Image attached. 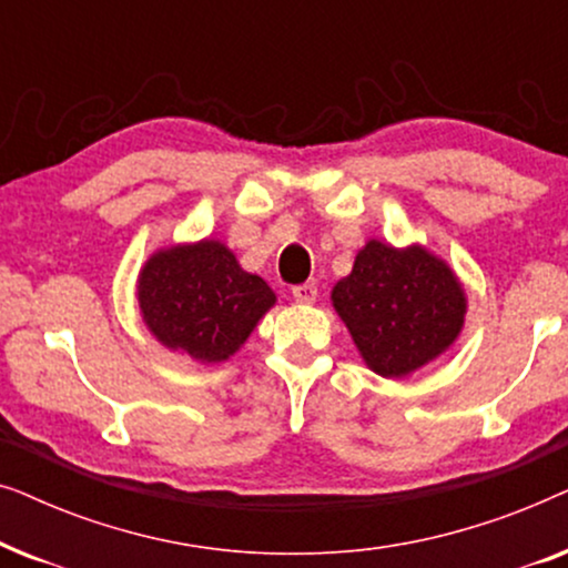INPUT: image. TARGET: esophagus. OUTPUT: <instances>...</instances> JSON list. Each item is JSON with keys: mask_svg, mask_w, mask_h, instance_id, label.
I'll use <instances>...</instances> for the list:
<instances>
[{"mask_svg": "<svg viewBox=\"0 0 568 568\" xmlns=\"http://www.w3.org/2000/svg\"><path fill=\"white\" fill-rule=\"evenodd\" d=\"M292 297L300 302V305H313L317 300V286L315 284H297L292 286Z\"/></svg>", "mask_w": 568, "mask_h": 568, "instance_id": "1", "label": "esophagus"}]
</instances>
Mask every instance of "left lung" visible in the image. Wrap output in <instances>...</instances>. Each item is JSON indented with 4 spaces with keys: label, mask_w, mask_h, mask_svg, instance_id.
<instances>
[{
    "label": "left lung",
    "mask_w": 568,
    "mask_h": 568,
    "mask_svg": "<svg viewBox=\"0 0 568 568\" xmlns=\"http://www.w3.org/2000/svg\"><path fill=\"white\" fill-rule=\"evenodd\" d=\"M331 302L362 359L383 377H406L460 336L468 297L445 261L422 245L369 240Z\"/></svg>",
    "instance_id": "1"
}]
</instances>
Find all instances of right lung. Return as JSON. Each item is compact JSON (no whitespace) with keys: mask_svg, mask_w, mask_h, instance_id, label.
<instances>
[{"mask_svg":"<svg viewBox=\"0 0 568 568\" xmlns=\"http://www.w3.org/2000/svg\"><path fill=\"white\" fill-rule=\"evenodd\" d=\"M136 300L162 346L216 364L245 344L276 294L261 276L240 268L220 240H199L152 253L139 271Z\"/></svg>","mask_w":568,"mask_h":568,"instance_id":"1","label":"right lung"}]
</instances>
